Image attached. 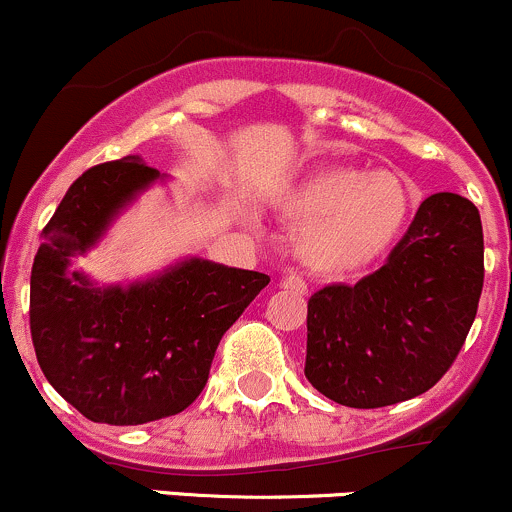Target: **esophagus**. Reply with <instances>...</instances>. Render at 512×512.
<instances>
[{
    "instance_id": "1",
    "label": "esophagus",
    "mask_w": 512,
    "mask_h": 512,
    "mask_svg": "<svg viewBox=\"0 0 512 512\" xmlns=\"http://www.w3.org/2000/svg\"><path fill=\"white\" fill-rule=\"evenodd\" d=\"M282 289H289L294 291V294H306V282L299 277V274H286V277H282Z\"/></svg>"
}]
</instances>
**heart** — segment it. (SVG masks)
<instances>
[{"label": "heart", "mask_w": 512, "mask_h": 512, "mask_svg": "<svg viewBox=\"0 0 512 512\" xmlns=\"http://www.w3.org/2000/svg\"><path fill=\"white\" fill-rule=\"evenodd\" d=\"M284 211L306 221L301 260L318 272L340 274L372 265L391 250L411 218L413 196L406 179L391 170L330 165L308 172L286 194Z\"/></svg>", "instance_id": "heart-1"}]
</instances>
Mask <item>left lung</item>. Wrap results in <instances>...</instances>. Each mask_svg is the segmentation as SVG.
Masks as SVG:
<instances>
[{"label": "left lung", "mask_w": 512, "mask_h": 512, "mask_svg": "<svg viewBox=\"0 0 512 512\" xmlns=\"http://www.w3.org/2000/svg\"><path fill=\"white\" fill-rule=\"evenodd\" d=\"M481 289L479 209L452 192L428 196L384 267L308 299L306 379L350 408L420 396L457 359Z\"/></svg>", "instance_id": "left-lung-1"}]
</instances>
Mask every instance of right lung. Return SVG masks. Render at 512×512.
Wrapping results in <instances>:
<instances>
[{
    "label": "right lung",
    "mask_w": 512,
    "mask_h": 512,
    "mask_svg": "<svg viewBox=\"0 0 512 512\" xmlns=\"http://www.w3.org/2000/svg\"><path fill=\"white\" fill-rule=\"evenodd\" d=\"M157 177L136 155L89 167L46 223L33 260L28 316L38 364L94 423L143 425L192 406L223 333L269 284L262 272L199 257L128 289L70 269Z\"/></svg>",
    "instance_id": "add662e5"
}]
</instances>
